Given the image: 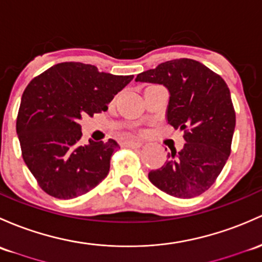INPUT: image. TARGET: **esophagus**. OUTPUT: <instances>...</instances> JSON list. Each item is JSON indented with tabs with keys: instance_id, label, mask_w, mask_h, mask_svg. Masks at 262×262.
I'll return each mask as SVG.
<instances>
[{
	"instance_id": "obj_1",
	"label": "esophagus",
	"mask_w": 262,
	"mask_h": 262,
	"mask_svg": "<svg viewBox=\"0 0 262 262\" xmlns=\"http://www.w3.org/2000/svg\"><path fill=\"white\" fill-rule=\"evenodd\" d=\"M123 145L127 146V147H141L142 142L141 141H126Z\"/></svg>"
}]
</instances>
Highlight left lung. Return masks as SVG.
<instances>
[{
    "label": "left lung",
    "instance_id": "1",
    "mask_svg": "<svg viewBox=\"0 0 262 262\" xmlns=\"http://www.w3.org/2000/svg\"><path fill=\"white\" fill-rule=\"evenodd\" d=\"M135 81L167 89L166 120L185 132L186 142L179 152L167 154L165 165L150 171L148 180L175 198L201 195L220 175L231 152L236 116L226 82L190 58L166 61Z\"/></svg>",
    "mask_w": 262,
    "mask_h": 262
}]
</instances>
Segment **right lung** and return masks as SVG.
I'll list each match as a JSON object with an SVG mask.
<instances>
[{
  "label": "right lung",
  "instance_id": "1",
  "mask_svg": "<svg viewBox=\"0 0 262 262\" xmlns=\"http://www.w3.org/2000/svg\"><path fill=\"white\" fill-rule=\"evenodd\" d=\"M132 78L100 72L92 64L62 62L27 85L16 131L25 164L45 192L56 199H75L108 175L110 160L119 143L90 139L81 145L78 121L106 111Z\"/></svg>",
  "mask_w": 262,
  "mask_h": 262
}]
</instances>
